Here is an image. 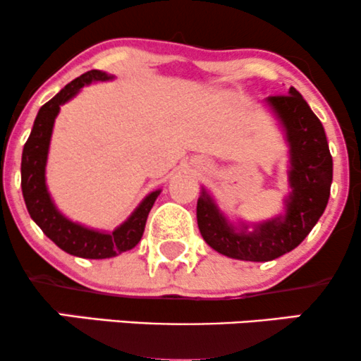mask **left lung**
<instances>
[{"instance_id":"8db88e82","label":"left lung","mask_w":361,"mask_h":361,"mask_svg":"<svg viewBox=\"0 0 361 361\" xmlns=\"http://www.w3.org/2000/svg\"><path fill=\"white\" fill-rule=\"evenodd\" d=\"M268 103L287 130L290 144L292 195L285 217L259 224L247 233L235 231L226 221L205 190L197 202L202 238L215 251L234 259L270 261L295 250L316 226L329 200L333 157L321 120L293 86L288 94L268 97Z\"/></svg>"}]
</instances>
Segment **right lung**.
Here are the masks:
<instances>
[{
	"instance_id": "obj_1",
	"label": "right lung",
	"mask_w": 361,
	"mask_h": 361,
	"mask_svg": "<svg viewBox=\"0 0 361 361\" xmlns=\"http://www.w3.org/2000/svg\"><path fill=\"white\" fill-rule=\"evenodd\" d=\"M110 78L109 74L93 69L66 85L52 100H49L39 110L22 154V192L30 217L62 251L90 259L111 258L132 250L142 238L147 215L159 195V192L147 195L135 212L110 234L86 229L80 224L68 221L52 204L51 195L45 186V163H47L54 120L59 114L62 103L71 100L82 86L90 85L91 81H106Z\"/></svg>"
}]
</instances>
